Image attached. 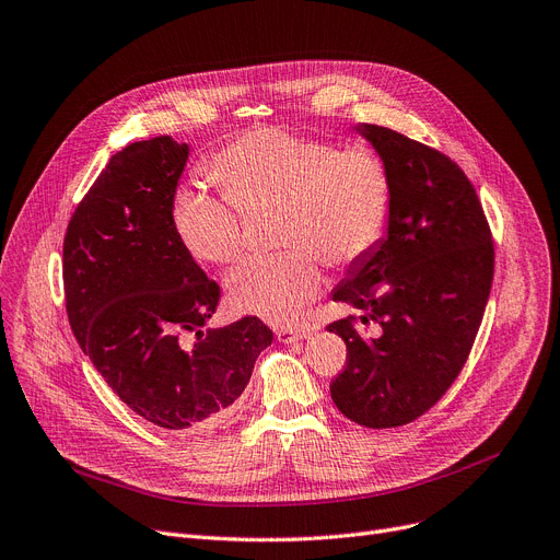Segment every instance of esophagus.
Segmentation results:
<instances>
[{"instance_id":"34e87169","label":"esophagus","mask_w":560,"mask_h":560,"mask_svg":"<svg viewBox=\"0 0 560 560\" xmlns=\"http://www.w3.org/2000/svg\"><path fill=\"white\" fill-rule=\"evenodd\" d=\"M276 337L282 343H291V341H299V339L307 337V330L305 328H278Z\"/></svg>"}]
</instances>
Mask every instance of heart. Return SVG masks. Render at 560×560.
Wrapping results in <instances>:
<instances>
[{
    "label": "heart",
    "instance_id": "heart-1",
    "mask_svg": "<svg viewBox=\"0 0 560 560\" xmlns=\"http://www.w3.org/2000/svg\"><path fill=\"white\" fill-rule=\"evenodd\" d=\"M221 189L182 184L173 230L196 259L232 264L244 250V211L278 202L284 250L246 257L228 276L230 303L271 324H289L324 284L322 259L351 266L387 232L394 182L371 148H337L284 127H255L209 159Z\"/></svg>",
    "mask_w": 560,
    "mask_h": 560
}]
</instances>
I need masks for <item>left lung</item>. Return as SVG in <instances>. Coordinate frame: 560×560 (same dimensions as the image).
<instances>
[{
    "mask_svg": "<svg viewBox=\"0 0 560 560\" xmlns=\"http://www.w3.org/2000/svg\"><path fill=\"white\" fill-rule=\"evenodd\" d=\"M358 129L389 166L394 202L387 236L332 294L364 316L328 326L346 343L330 396L351 421L396 429L429 412L463 371L490 296L494 242L454 159L389 127ZM360 320L380 328L366 338Z\"/></svg>",
    "mask_w": 560,
    "mask_h": 560,
    "instance_id": "1",
    "label": "left lung"
}]
</instances>
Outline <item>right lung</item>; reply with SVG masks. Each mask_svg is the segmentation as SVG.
Returning <instances> with one entry per match:
<instances>
[{"mask_svg":"<svg viewBox=\"0 0 560 560\" xmlns=\"http://www.w3.org/2000/svg\"><path fill=\"white\" fill-rule=\"evenodd\" d=\"M189 145L171 137L116 152L63 238L70 328L120 401L166 431L221 423L273 332L257 316L205 328L221 296L173 230Z\"/></svg>","mask_w":560,"mask_h":560,"instance_id":"add662e5","label":"right lung"}]
</instances>
